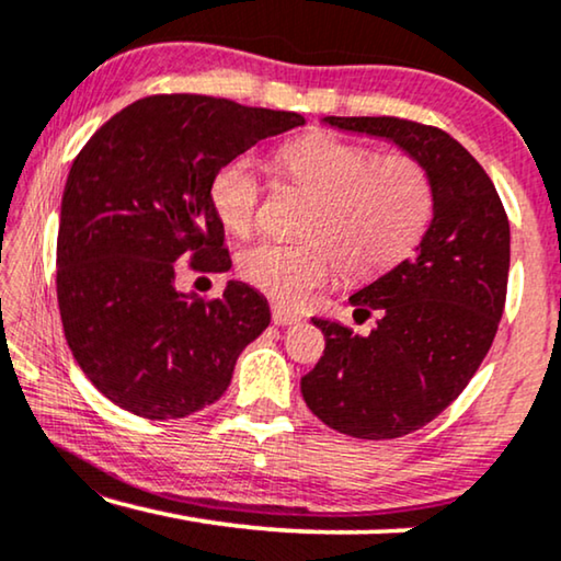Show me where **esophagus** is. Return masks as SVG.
<instances>
[{"label": "esophagus", "instance_id": "esophagus-1", "mask_svg": "<svg viewBox=\"0 0 561 561\" xmlns=\"http://www.w3.org/2000/svg\"><path fill=\"white\" fill-rule=\"evenodd\" d=\"M273 324L275 327H290V324H301V317L294 311L283 309V306H273Z\"/></svg>", "mask_w": 561, "mask_h": 561}]
</instances>
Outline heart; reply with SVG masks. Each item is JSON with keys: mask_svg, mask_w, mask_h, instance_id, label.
<instances>
[{"mask_svg": "<svg viewBox=\"0 0 561 561\" xmlns=\"http://www.w3.org/2000/svg\"><path fill=\"white\" fill-rule=\"evenodd\" d=\"M280 171L309 191L306 240H263L240 252L237 267L250 286L280 304H304L342 265L350 278L386 273L416 248L434 209L426 168L403 152L373 156L363 145L309 135L283 145ZM263 186L250 158L214 173L209 202L227 232L248 237L257 221Z\"/></svg>", "mask_w": 561, "mask_h": 561, "instance_id": "heart-1", "label": "heart"}]
</instances>
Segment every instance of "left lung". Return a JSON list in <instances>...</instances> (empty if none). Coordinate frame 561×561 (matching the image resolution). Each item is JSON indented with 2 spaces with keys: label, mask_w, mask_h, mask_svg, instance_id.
<instances>
[{
  "label": "left lung",
  "mask_w": 561,
  "mask_h": 561,
  "mask_svg": "<svg viewBox=\"0 0 561 561\" xmlns=\"http://www.w3.org/2000/svg\"><path fill=\"white\" fill-rule=\"evenodd\" d=\"M386 137L426 168L434 217L416 255L350 296L378 321L367 336L327 319L324 355L301 378L311 413L355 439H398L439 416L467 388L501 324L511 227L482 165L439 127L398 117H324Z\"/></svg>",
  "instance_id": "left-lung-1"
}]
</instances>
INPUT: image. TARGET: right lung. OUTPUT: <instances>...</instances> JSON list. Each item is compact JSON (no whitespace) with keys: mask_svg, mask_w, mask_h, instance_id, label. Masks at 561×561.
I'll return each mask as SVG.
<instances>
[{"mask_svg":"<svg viewBox=\"0 0 561 561\" xmlns=\"http://www.w3.org/2000/svg\"><path fill=\"white\" fill-rule=\"evenodd\" d=\"M304 125L296 112L202 94H156L91 135L68 173L58 225V309L76 363L135 416L183 419L219 401L240 352L271 324L242 280L221 298L175 288L179 263L225 273L232 257L209 202L221 165Z\"/></svg>","mask_w":561,"mask_h":561,"instance_id":"1","label":"right lung"}]
</instances>
